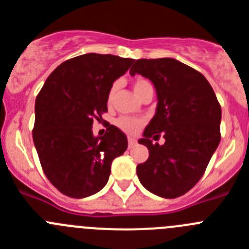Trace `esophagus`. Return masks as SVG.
Segmentation results:
<instances>
[{"label": "esophagus", "instance_id": "esophagus-1", "mask_svg": "<svg viewBox=\"0 0 249 249\" xmlns=\"http://www.w3.org/2000/svg\"><path fill=\"white\" fill-rule=\"evenodd\" d=\"M136 144V141L133 140V138H128V147L129 148H132V147L135 146Z\"/></svg>", "mask_w": 249, "mask_h": 249}]
</instances>
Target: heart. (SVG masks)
<instances>
[{"label":"heart","mask_w":249,"mask_h":249,"mask_svg":"<svg viewBox=\"0 0 249 249\" xmlns=\"http://www.w3.org/2000/svg\"><path fill=\"white\" fill-rule=\"evenodd\" d=\"M149 87H152V85L149 83V81L144 80V78H136L133 81V89H135V93L137 94L138 97L142 96L146 89H148ZM116 91H117V83H113L109 89L108 93H107V103L108 106H111L113 103L114 96H116ZM116 126L120 129H122L124 133L129 136L136 135L142 126H143V121L140 120V118L135 117H120L116 121Z\"/></svg>","instance_id":"obj_1"}]
</instances>
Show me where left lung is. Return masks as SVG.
<instances>
[{"label": "left lung", "instance_id": "left-lung-1", "mask_svg": "<svg viewBox=\"0 0 249 249\" xmlns=\"http://www.w3.org/2000/svg\"><path fill=\"white\" fill-rule=\"evenodd\" d=\"M129 73L149 78L158 97L157 112L140 140L149 157L137 166V176L149 192L177 198L201 179L218 147L221 105L201 72L173 58L137 59ZM160 135L164 145L151 143Z\"/></svg>", "mask_w": 249, "mask_h": 249}]
</instances>
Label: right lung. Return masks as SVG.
Listing matches in <instances>:
<instances>
[{
  "label": "right lung",
  "mask_w": 249,
  "mask_h": 249,
  "mask_svg": "<svg viewBox=\"0 0 249 249\" xmlns=\"http://www.w3.org/2000/svg\"><path fill=\"white\" fill-rule=\"evenodd\" d=\"M133 61L100 53L73 57L48 76L37 94L35 147L43 173L65 196L85 198L102 190L112 160L127 149L120 128L106 122L105 135L93 138L91 124L105 120L112 83Z\"/></svg>",
  "instance_id": "obj_1"
}]
</instances>
